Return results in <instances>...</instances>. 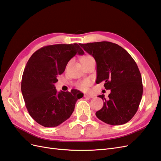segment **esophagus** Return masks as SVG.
<instances>
[{
	"instance_id": "34e87169",
	"label": "esophagus",
	"mask_w": 161,
	"mask_h": 161,
	"mask_svg": "<svg viewBox=\"0 0 161 161\" xmlns=\"http://www.w3.org/2000/svg\"><path fill=\"white\" fill-rule=\"evenodd\" d=\"M84 97L85 98H94V96H92V95H90V94H85L84 95Z\"/></svg>"
}]
</instances>
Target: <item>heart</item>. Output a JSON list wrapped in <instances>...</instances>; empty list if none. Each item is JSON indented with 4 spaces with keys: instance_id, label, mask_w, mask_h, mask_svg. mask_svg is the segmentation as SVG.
<instances>
[{
    "instance_id": "heart-1",
    "label": "heart",
    "mask_w": 161,
    "mask_h": 161,
    "mask_svg": "<svg viewBox=\"0 0 161 161\" xmlns=\"http://www.w3.org/2000/svg\"><path fill=\"white\" fill-rule=\"evenodd\" d=\"M91 58H93V57H91V56H89V55H88V56H86L83 58V60H84V59ZM90 84L91 83H90V80H84V81L79 82V83H77V88H79L81 90H86L87 89H88V86L90 85Z\"/></svg>"
}]
</instances>
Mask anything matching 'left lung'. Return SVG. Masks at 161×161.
Listing matches in <instances>:
<instances>
[{
	"label": "left lung",
	"instance_id": "1",
	"mask_svg": "<svg viewBox=\"0 0 161 161\" xmlns=\"http://www.w3.org/2000/svg\"><path fill=\"white\" fill-rule=\"evenodd\" d=\"M96 62V84L104 81L106 90H111L108 99L96 113L100 120L112 125L125 124L138 109L143 94L142 77L136 63L126 50L117 44L97 42L80 44Z\"/></svg>",
	"mask_w": 161,
	"mask_h": 161
}]
</instances>
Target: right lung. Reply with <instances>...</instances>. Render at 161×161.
<instances>
[{"label": "right lung", "instance_id": "add662e5", "mask_svg": "<svg viewBox=\"0 0 161 161\" xmlns=\"http://www.w3.org/2000/svg\"><path fill=\"white\" fill-rule=\"evenodd\" d=\"M84 54L77 44H54L40 48L27 61L21 80V92L30 116L40 125L57 127L71 117L84 94L75 89L58 92L54 84L70 59Z\"/></svg>", "mask_w": 161, "mask_h": 161}]
</instances>
